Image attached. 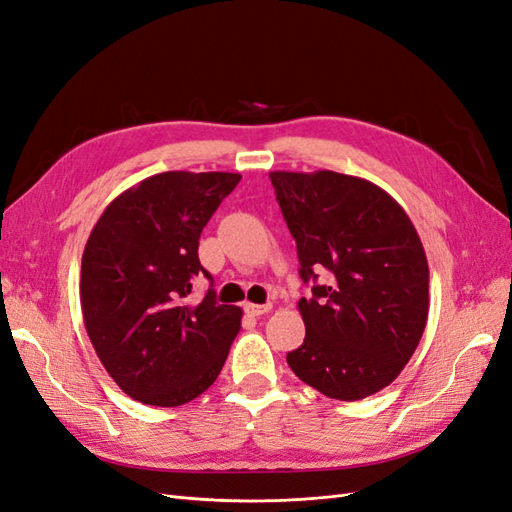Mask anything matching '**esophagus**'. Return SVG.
I'll return each mask as SVG.
<instances>
[{"instance_id":"34e87169","label":"esophagus","mask_w":512,"mask_h":512,"mask_svg":"<svg viewBox=\"0 0 512 512\" xmlns=\"http://www.w3.org/2000/svg\"><path fill=\"white\" fill-rule=\"evenodd\" d=\"M271 303H265V305H256V303H245L243 305V309L250 316H262V314H267V312H271Z\"/></svg>"}]
</instances>
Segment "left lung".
Masks as SVG:
<instances>
[{
    "instance_id": "left-lung-1",
    "label": "left lung",
    "mask_w": 512,
    "mask_h": 512,
    "mask_svg": "<svg viewBox=\"0 0 512 512\" xmlns=\"http://www.w3.org/2000/svg\"><path fill=\"white\" fill-rule=\"evenodd\" d=\"M301 280L303 344L286 354L294 374L331 399H365L389 386L421 342L429 314V267L408 213L361 177L269 173ZM328 282L317 284V271Z\"/></svg>"
}]
</instances>
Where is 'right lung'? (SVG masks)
Instances as JSON below:
<instances>
[{
    "instance_id": "add662e5",
    "label": "right lung",
    "mask_w": 512,
    "mask_h": 512,
    "mask_svg": "<svg viewBox=\"0 0 512 512\" xmlns=\"http://www.w3.org/2000/svg\"><path fill=\"white\" fill-rule=\"evenodd\" d=\"M239 173L168 170L143 179L104 209L81 262V307L98 359L119 389L147 406L175 408L220 376L241 309L209 288L188 294L209 271L200 232Z\"/></svg>"
}]
</instances>
